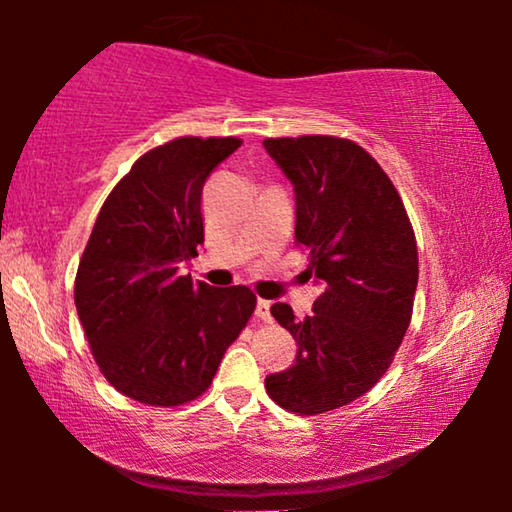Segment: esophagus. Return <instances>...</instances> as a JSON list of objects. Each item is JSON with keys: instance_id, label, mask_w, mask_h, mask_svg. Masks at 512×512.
Segmentation results:
<instances>
[{"instance_id": "34e87169", "label": "esophagus", "mask_w": 512, "mask_h": 512, "mask_svg": "<svg viewBox=\"0 0 512 512\" xmlns=\"http://www.w3.org/2000/svg\"><path fill=\"white\" fill-rule=\"evenodd\" d=\"M256 317L263 321H270V300H258L256 303Z\"/></svg>"}]
</instances>
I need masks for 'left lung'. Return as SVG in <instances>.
<instances>
[{"mask_svg":"<svg viewBox=\"0 0 512 512\" xmlns=\"http://www.w3.org/2000/svg\"><path fill=\"white\" fill-rule=\"evenodd\" d=\"M296 193V242L321 284L312 317L286 303L272 317L293 335L296 363L265 377L279 408L321 415L373 389L410 326L417 244L403 200L377 160L328 135L263 142Z\"/></svg>","mask_w":512,"mask_h":512,"instance_id":"obj_1","label":"left lung"}]
</instances>
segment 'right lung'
<instances>
[{
    "label": "right lung",
    "instance_id": "add662e5",
    "mask_svg": "<svg viewBox=\"0 0 512 512\" xmlns=\"http://www.w3.org/2000/svg\"><path fill=\"white\" fill-rule=\"evenodd\" d=\"M240 146L235 137L156 146L97 214L74 303L102 375L139 403L170 408L205 394L254 314L247 286L212 289L181 275L205 242L202 186Z\"/></svg>",
    "mask_w": 512,
    "mask_h": 512
}]
</instances>
